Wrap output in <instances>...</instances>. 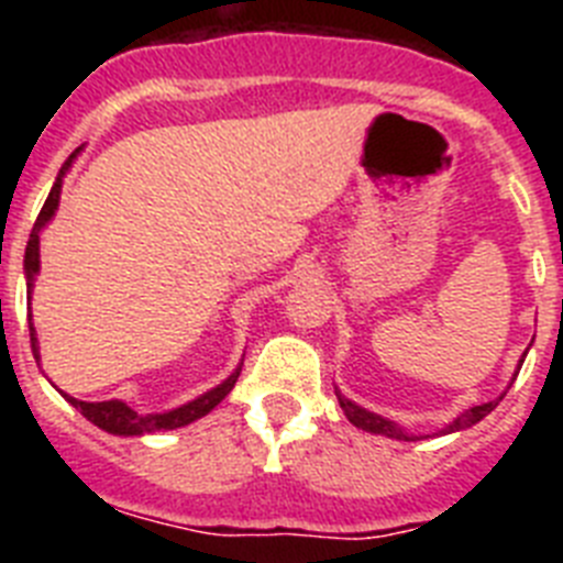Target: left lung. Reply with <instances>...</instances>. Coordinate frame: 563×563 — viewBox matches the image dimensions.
Instances as JSON below:
<instances>
[{
  "label": "left lung",
  "mask_w": 563,
  "mask_h": 563,
  "mask_svg": "<svg viewBox=\"0 0 563 563\" xmlns=\"http://www.w3.org/2000/svg\"><path fill=\"white\" fill-rule=\"evenodd\" d=\"M525 355H527V352H525ZM521 363H525V357L519 361V369H521ZM516 375H519V372H516ZM516 375H514V380H516ZM507 389H510V386H507ZM335 397H338V402H341V409H343V415H346V420H350L355 429L369 431V434L389 437V440H406V442L422 440V434L420 437L409 434V431L402 429V426H397L395 420H386V417L375 415V411L363 409V406L352 402L350 397H343L338 389H335ZM501 397H505V391H501ZM501 397H496V400H490V402H482V406H474V409H465L460 417H454V420H451L449 426L440 431V434H454V431H465V429H471V426H476L482 417H487L490 411L496 409V406H499ZM426 437H429V434H426Z\"/></svg>",
  "instance_id": "1"
}]
</instances>
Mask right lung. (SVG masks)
Listing matches in <instances>:
<instances>
[{
    "label": "right lung",
    "mask_w": 563,
    "mask_h": 563,
    "mask_svg": "<svg viewBox=\"0 0 563 563\" xmlns=\"http://www.w3.org/2000/svg\"><path fill=\"white\" fill-rule=\"evenodd\" d=\"M78 152H81V148H76V152L69 154L67 163L62 166L56 183H53V188H49V197L44 200V208H42V213H38L36 225H33V231H30L27 247H24V278H27V298L33 296V285H36L38 267H42V262H38V233H42L44 225H47L53 217H56L58 200H62L64 174L69 172V166H73V161L78 157ZM30 346H33V357L38 361V338H36V327L33 324H30ZM239 372H242V366H236V369H233L231 375L220 383V386L208 389L206 395L194 397V400H188L186 406H177V409L163 411V415H137V411L129 409L123 400L87 402V400H76V397H69L67 391H62V395H64V400H67L69 406H76V409L81 411L89 422H96L98 429L109 431V434H114V437H143V434H154V431L183 429V426H188V422L206 417L208 411L217 409V406H220V402L231 395Z\"/></svg>",
    "instance_id": "obj_1"
}]
</instances>
